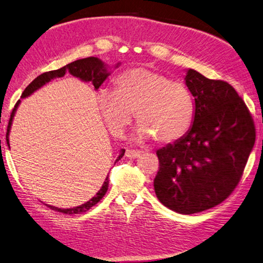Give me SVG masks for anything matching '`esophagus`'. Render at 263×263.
I'll return each instance as SVG.
<instances>
[{"mask_svg": "<svg viewBox=\"0 0 263 263\" xmlns=\"http://www.w3.org/2000/svg\"><path fill=\"white\" fill-rule=\"evenodd\" d=\"M142 154L141 151H133V149H126L125 152V156L128 157V159H137Z\"/></svg>", "mask_w": 263, "mask_h": 263, "instance_id": "esophagus-1", "label": "esophagus"}]
</instances>
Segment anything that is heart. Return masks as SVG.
<instances>
[{
    "label": "heart",
    "instance_id": "heart-1",
    "mask_svg": "<svg viewBox=\"0 0 263 263\" xmlns=\"http://www.w3.org/2000/svg\"><path fill=\"white\" fill-rule=\"evenodd\" d=\"M114 90L98 95L104 123L114 136L121 137L136 111L140 123L139 140L154 136L156 141L171 142L185 136L194 118L192 95L186 86L155 70L137 66L116 78Z\"/></svg>",
    "mask_w": 263,
    "mask_h": 263
}]
</instances>
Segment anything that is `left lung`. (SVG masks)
Returning <instances> with one entry per match:
<instances>
[{
    "instance_id": "1",
    "label": "left lung",
    "mask_w": 263,
    "mask_h": 263,
    "mask_svg": "<svg viewBox=\"0 0 263 263\" xmlns=\"http://www.w3.org/2000/svg\"><path fill=\"white\" fill-rule=\"evenodd\" d=\"M185 83L194 98V121L184 137L157 149L154 189L165 207L190 215L217 206L233 192L254 146L255 126L230 84L193 69Z\"/></svg>"
}]
</instances>
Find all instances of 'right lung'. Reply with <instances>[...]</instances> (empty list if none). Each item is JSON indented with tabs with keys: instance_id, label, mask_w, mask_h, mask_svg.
I'll list each match as a JSON object with an SVG mask.
<instances>
[{
	"instance_id": "add662e5",
	"label": "right lung",
	"mask_w": 263,
	"mask_h": 263,
	"mask_svg": "<svg viewBox=\"0 0 263 263\" xmlns=\"http://www.w3.org/2000/svg\"><path fill=\"white\" fill-rule=\"evenodd\" d=\"M65 73L72 74V76H74V77L84 80V82H90L94 85L95 89H98L100 86L103 84L104 80L108 78V76L110 74L107 71L106 66H104V63H102V61H100L99 59H97V57H87V59L77 60V61L72 62V63L66 64L65 66H63V68H61L59 70L48 71V72H45L40 76H37V77L33 80V82L28 85L25 89H24L22 98L24 99V98L28 97V95H31L33 92H35L36 89L42 87L45 84L50 82L51 79L57 78V77H63ZM19 103H21V100H18L17 103L15 104V108L12 109V112L10 115V119H9V124H8V128H7V144H8V146H9V132H10L12 118H13V116H15L16 109L19 106ZM124 153H125V149H122L121 154H119V156L116 159V162H118L122 159V157L124 156ZM108 184H109V179L107 176V178H106V180H104L102 187L98 191V193L95 194L92 199L88 200L87 202L82 204V206H78L74 208H68V209L52 207V206H48V204H47V206L55 212L69 214V215L85 213V212L89 211L90 208L95 206V204H97L100 200L104 197V194H106L108 191Z\"/></svg>"
}]
</instances>
